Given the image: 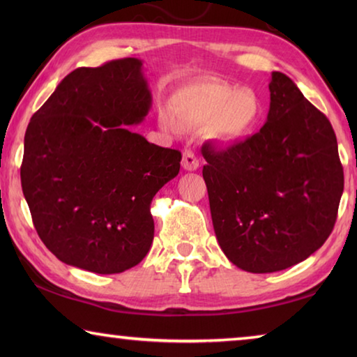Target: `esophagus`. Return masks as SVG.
<instances>
[{"label": "esophagus", "instance_id": "obj_1", "mask_svg": "<svg viewBox=\"0 0 357 357\" xmlns=\"http://www.w3.org/2000/svg\"><path fill=\"white\" fill-rule=\"evenodd\" d=\"M183 168L187 172H195L198 167H200V160L197 159V155L192 153V151H184L183 154Z\"/></svg>", "mask_w": 357, "mask_h": 357}]
</instances>
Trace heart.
<instances>
[{
    "label": "heart",
    "mask_w": 357,
    "mask_h": 357,
    "mask_svg": "<svg viewBox=\"0 0 357 357\" xmlns=\"http://www.w3.org/2000/svg\"><path fill=\"white\" fill-rule=\"evenodd\" d=\"M173 114L162 108L160 126L176 134L179 126L203 128L219 143H236L255 128L259 118V100L250 89H239L228 83L206 80L193 83L173 99ZM177 119L174 120V118Z\"/></svg>",
    "instance_id": "obj_1"
}]
</instances>
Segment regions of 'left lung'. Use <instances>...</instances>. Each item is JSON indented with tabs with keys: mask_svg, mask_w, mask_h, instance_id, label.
<instances>
[{
	"mask_svg": "<svg viewBox=\"0 0 357 357\" xmlns=\"http://www.w3.org/2000/svg\"><path fill=\"white\" fill-rule=\"evenodd\" d=\"M268 119L244 142L204 143L211 217L234 266L277 273L304 261L329 238L343 193L334 129L291 78L273 72Z\"/></svg>",
	"mask_w": 357,
	"mask_h": 357,
	"instance_id": "obj_1",
	"label": "left lung"
}]
</instances>
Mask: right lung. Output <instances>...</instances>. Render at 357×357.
I'll use <instances>...</instances> for the list:
<instances>
[{
	"label": "right lung",
	"mask_w": 357,
	"mask_h": 357,
	"mask_svg": "<svg viewBox=\"0 0 357 357\" xmlns=\"http://www.w3.org/2000/svg\"><path fill=\"white\" fill-rule=\"evenodd\" d=\"M151 100L140 59H114L70 72L29 121L23 195L42 243L63 263L118 274L149 252L151 202L181 167L179 151L130 130Z\"/></svg>",
	"instance_id": "right-lung-1"
}]
</instances>
